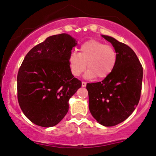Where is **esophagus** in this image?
I'll return each mask as SVG.
<instances>
[{"label": "esophagus", "instance_id": "esophagus-1", "mask_svg": "<svg viewBox=\"0 0 156 156\" xmlns=\"http://www.w3.org/2000/svg\"><path fill=\"white\" fill-rule=\"evenodd\" d=\"M82 86L83 87H85L87 86V82H82Z\"/></svg>", "mask_w": 156, "mask_h": 156}]
</instances>
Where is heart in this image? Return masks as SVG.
Wrapping results in <instances>:
<instances>
[{
  "label": "heart",
  "instance_id": "b5f03b06",
  "mask_svg": "<svg viewBox=\"0 0 156 156\" xmlns=\"http://www.w3.org/2000/svg\"><path fill=\"white\" fill-rule=\"evenodd\" d=\"M117 53L112 46L101 41L91 40L81 45L80 52H72L68 59L69 69L75 76H79L86 69V77L98 80L108 77L117 63Z\"/></svg>",
  "mask_w": 156,
  "mask_h": 156
}]
</instances>
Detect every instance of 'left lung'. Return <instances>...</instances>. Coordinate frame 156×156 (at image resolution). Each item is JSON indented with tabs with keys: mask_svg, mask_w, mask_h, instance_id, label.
Returning a JSON list of instances; mask_svg holds the SVG:
<instances>
[{
	"mask_svg": "<svg viewBox=\"0 0 156 156\" xmlns=\"http://www.w3.org/2000/svg\"><path fill=\"white\" fill-rule=\"evenodd\" d=\"M101 36L112 44L118 59L116 67L108 77L87 84L89 108L100 124L114 126L125 121L139 102L143 67L130 47L110 36Z\"/></svg>",
	"mask_w": 156,
	"mask_h": 156,
	"instance_id": "obj_1",
	"label": "left lung"
}]
</instances>
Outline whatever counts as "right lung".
<instances>
[{
  "mask_svg": "<svg viewBox=\"0 0 156 156\" xmlns=\"http://www.w3.org/2000/svg\"><path fill=\"white\" fill-rule=\"evenodd\" d=\"M76 41L66 33L50 36L32 48L19 69L18 99L35 124L52 127L69 110V100L82 82L69 69L68 59Z\"/></svg>",
  "mask_w": 156,
  "mask_h": 156,
  "instance_id": "1",
  "label": "right lung"
}]
</instances>
